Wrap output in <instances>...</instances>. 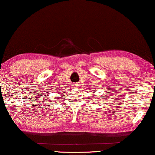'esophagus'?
<instances>
[{
  "instance_id": "1",
  "label": "esophagus",
  "mask_w": 155,
  "mask_h": 155,
  "mask_svg": "<svg viewBox=\"0 0 155 155\" xmlns=\"http://www.w3.org/2000/svg\"><path fill=\"white\" fill-rule=\"evenodd\" d=\"M73 88H75V89L78 88V84H76V83L73 84Z\"/></svg>"
}]
</instances>
